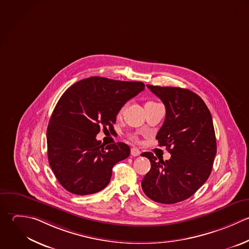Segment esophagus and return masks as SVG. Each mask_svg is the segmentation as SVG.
Returning <instances> with one entry per match:
<instances>
[{"mask_svg": "<svg viewBox=\"0 0 249 249\" xmlns=\"http://www.w3.org/2000/svg\"><path fill=\"white\" fill-rule=\"evenodd\" d=\"M140 154H141V151H140L137 147H133V148L131 149V155H132V156L136 157V156H139Z\"/></svg>", "mask_w": 249, "mask_h": 249, "instance_id": "esophagus-1", "label": "esophagus"}]
</instances>
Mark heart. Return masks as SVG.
Returning a JSON list of instances; mask_svg holds the SVG:
<instances>
[{"instance_id": "b5f03b06", "label": "heart", "mask_w": 249, "mask_h": 249, "mask_svg": "<svg viewBox=\"0 0 249 249\" xmlns=\"http://www.w3.org/2000/svg\"><path fill=\"white\" fill-rule=\"evenodd\" d=\"M123 110H124V107H122L121 108H120V110H119V115H121L122 114V112H123ZM130 139H132V140H136V137L135 136H130Z\"/></svg>"}]
</instances>
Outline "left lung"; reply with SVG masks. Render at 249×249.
<instances>
[{"mask_svg":"<svg viewBox=\"0 0 249 249\" xmlns=\"http://www.w3.org/2000/svg\"><path fill=\"white\" fill-rule=\"evenodd\" d=\"M146 86L165 105L166 118L156 140L172 156L164 161L151 152L142 154L151 164L142 188L154 202L176 204L190 198L212 173L216 154L213 117L202 98L188 89Z\"/></svg>","mask_w":249,"mask_h":249,"instance_id":"8db88e82","label":"left lung"}]
</instances>
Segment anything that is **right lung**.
Listing matches in <instances>:
<instances>
[{
	"label": "right lung",
	"mask_w": 249,
	"mask_h": 249,
	"mask_svg": "<svg viewBox=\"0 0 249 249\" xmlns=\"http://www.w3.org/2000/svg\"><path fill=\"white\" fill-rule=\"evenodd\" d=\"M143 89L140 81L92 76L61 96L47 127V156L67 191L82 196L107 187L113 166L129 157L131 150L124 142L105 146L96 136L102 127L114 130L120 108Z\"/></svg>",
	"instance_id": "obj_1"
}]
</instances>
